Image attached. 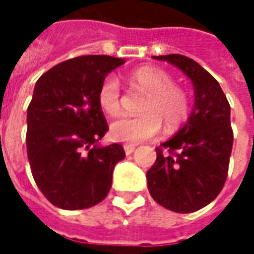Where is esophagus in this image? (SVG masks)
<instances>
[{"mask_svg":"<svg viewBox=\"0 0 254 254\" xmlns=\"http://www.w3.org/2000/svg\"><path fill=\"white\" fill-rule=\"evenodd\" d=\"M124 149H125V154L130 155L134 152L136 147H134V145H132V144H125V145H124Z\"/></svg>","mask_w":254,"mask_h":254,"instance_id":"1","label":"esophagus"}]
</instances>
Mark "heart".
Returning a JSON list of instances; mask_svg holds the SVG:
<instances>
[{
  "label": "heart",
  "mask_w": 254,
  "mask_h": 254,
  "mask_svg": "<svg viewBox=\"0 0 254 254\" xmlns=\"http://www.w3.org/2000/svg\"><path fill=\"white\" fill-rule=\"evenodd\" d=\"M133 88L144 91L147 96L141 103L137 117H120L111 122L110 134L117 141L137 144L159 133L162 122L169 129L178 127L189 116V96L169 73L155 66H141L129 74ZM100 109L114 116L121 110V89L114 76H107L98 89Z\"/></svg>",
  "instance_id": "obj_1"
}]
</instances>
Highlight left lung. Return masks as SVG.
<instances>
[{
  "mask_svg": "<svg viewBox=\"0 0 254 254\" xmlns=\"http://www.w3.org/2000/svg\"><path fill=\"white\" fill-rule=\"evenodd\" d=\"M154 58L176 65L190 78L194 109L181 130L156 148V160L147 171L148 190L162 207L194 212L216 198L227 178L234 138L229 100L212 74L191 58Z\"/></svg>",
  "mask_w": 254,
  "mask_h": 254,
  "instance_id": "1",
  "label": "left lung"
}]
</instances>
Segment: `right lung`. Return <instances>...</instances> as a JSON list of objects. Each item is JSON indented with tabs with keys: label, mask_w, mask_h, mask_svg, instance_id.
Masks as SVG:
<instances>
[{
	"label": "right lung",
	"mask_w": 254,
	"mask_h": 254,
	"mask_svg": "<svg viewBox=\"0 0 254 254\" xmlns=\"http://www.w3.org/2000/svg\"><path fill=\"white\" fill-rule=\"evenodd\" d=\"M125 63L80 56L58 64L36 81L27 109V155L36 185L53 205L85 209L105 200L113 170L125 158L121 144L98 147L109 130L98 89Z\"/></svg>",
	"instance_id": "1"
}]
</instances>
